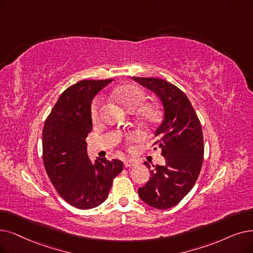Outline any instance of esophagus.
Here are the masks:
<instances>
[{
	"label": "esophagus",
	"instance_id": "obj_1",
	"mask_svg": "<svg viewBox=\"0 0 253 253\" xmlns=\"http://www.w3.org/2000/svg\"><path fill=\"white\" fill-rule=\"evenodd\" d=\"M135 166H137V162L135 160H132V159L124 160V167L125 168H133Z\"/></svg>",
	"mask_w": 253,
	"mask_h": 253
}]
</instances>
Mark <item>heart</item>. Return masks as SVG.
Segmentation results:
<instances>
[{
  "instance_id": "obj_1",
  "label": "heart",
  "mask_w": 253,
  "mask_h": 253,
  "mask_svg": "<svg viewBox=\"0 0 253 253\" xmlns=\"http://www.w3.org/2000/svg\"><path fill=\"white\" fill-rule=\"evenodd\" d=\"M113 99L122 106L127 112L135 111V116L139 123L145 127H153L160 119V111L156 104L152 102H144L146 99V94L139 86L132 84H125L119 85L114 90ZM102 111V102L100 98L94 100L91 107V117L94 122H97L100 118ZM129 140H135L137 135L135 133H130L128 136Z\"/></svg>"
}]
</instances>
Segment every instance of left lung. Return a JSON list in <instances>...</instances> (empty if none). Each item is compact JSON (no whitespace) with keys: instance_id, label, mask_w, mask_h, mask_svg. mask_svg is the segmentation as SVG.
Listing matches in <instances>:
<instances>
[{"instance_id":"1","label":"left lung","mask_w":253,"mask_h":253,"mask_svg":"<svg viewBox=\"0 0 253 253\" xmlns=\"http://www.w3.org/2000/svg\"><path fill=\"white\" fill-rule=\"evenodd\" d=\"M132 79L155 93L163 105V120L155 131L154 149H161L166 164L151 169L145 162L151 178L138 188V195L147 205L166 210L180 203L199 178L204 160L201 122L178 86L155 78Z\"/></svg>"}]
</instances>
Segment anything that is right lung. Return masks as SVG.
Instances as JSON below:
<instances>
[{
  "label": "right lung",
  "mask_w": 253,
  "mask_h": 253,
  "mask_svg": "<svg viewBox=\"0 0 253 253\" xmlns=\"http://www.w3.org/2000/svg\"><path fill=\"white\" fill-rule=\"evenodd\" d=\"M113 80L81 81L66 89L42 131L43 163L58 193L71 206L87 210L101 205L113 181L123 170L118 159L87 156L85 137L92 130L91 104Z\"/></svg>",
  "instance_id": "add662e5"
}]
</instances>
